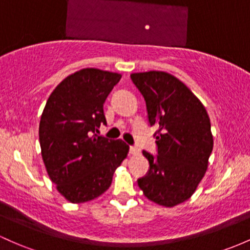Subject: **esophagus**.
<instances>
[{
    "label": "esophagus",
    "mask_w": 250,
    "mask_h": 250,
    "mask_svg": "<svg viewBox=\"0 0 250 250\" xmlns=\"http://www.w3.org/2000/svg\"><path fill=\"white\" fill-rule=\"evenodd\" d=\"M129 153H130V155H138L139 153H140V149H139L138 147H131L130 146Z\"/></svg>",
    "instance_id": "esophagus-1"
}]
</instances>
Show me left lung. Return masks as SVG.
I'll list each match as a JSON object with an SVG mask.
<instances>
[{
  "mask_svg": "<svg viewBox=\"0 0 250 250\" xmlns=\"http://www.w3.org/2000/svg\"><path fill=\"white\" fill-rule=\"evenodd\" d=\"M146 101L155 133L158 155L142 150L149 171L138 180L145 197L165 208L188 201L209 165L213 138L207 109L174 76L163 71L131 73Z\"/></svg>",
  "mask_w": 250,
  "mask_h": 250,
  "instance_id": "obj_1",
  "label": "left lung"
}]
</instances>
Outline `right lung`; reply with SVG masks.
Wrapping results in <instances>:
<instances>
[{"label":"right lung","instance_id":"obj_1","mask_svg":"<svg viewBox=\"0 0 250 250\" xmlns=\"http://www.w3.org/2000/svg\"><path fill=\"white\" fill-rule=\"evenodd\" d=\"M120 73L87 67L67 76L49 95L39 125L43 164L52 183L75 204L97 198L127 158L122 140L96 135L106 125L103 104Z\"/></svg>","mask_w":250,"mask_h":250}]
</instances>
